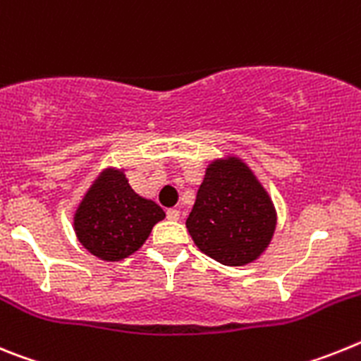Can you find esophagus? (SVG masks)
Masks as SVG:
<instances>
[{"mask_svg":"<svg viewBox=\"0 0 361 361\" xmlns=\"http://www.w3.org/2000/svg\"><path fill=\"white\" fill-rule=\"evenodd\" d=\"M166 215H168V219L170 220L180 219V212H178V209H168V212H166Z\"/></svg>","mask_w":361,"mask_h":361,"instance_id":"esophagus-1","label":"esophagus"}]
</instances>
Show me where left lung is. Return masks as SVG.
I'll use <instances>...</instances> for the list:
<instances>
[{"instance_id": "obj_1", "label": "left lung", "mask_w": 361, "mask_h": 361, "mask_svg": "<svg viewBox=\"0 0 361 361\" xmlns=\"http://www.w3.org/2000/svg\"><path fill=\"white\" fill-rule=\"evenodd\" d=\"M186 228L197 247L213 260L245 266L269 245L276 209L250 166L229 155L206 168Z\"/></svg>"}]
</instances>
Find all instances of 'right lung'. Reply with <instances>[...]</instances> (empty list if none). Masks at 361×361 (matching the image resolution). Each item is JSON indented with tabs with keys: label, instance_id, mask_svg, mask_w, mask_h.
Instances as JSON below:
<instances>
[{
	"label": "right lung",
	"instance_id": "obj_1",
	"mask_svg": "<svg viewBox=\"0 0 361 361\" xmlns=\"http://www.w3.org/2000/svg\"><path fill=\"white\" fill-rule=\"evenodd\" d=\"M164 216L159 204L132 190L123 170L106 168L79 202L73 231L94 257L119 262L145 244Z\"/></svg>",
	"mask_w": 361,
	"mask_h": 361
}]
</instances>
